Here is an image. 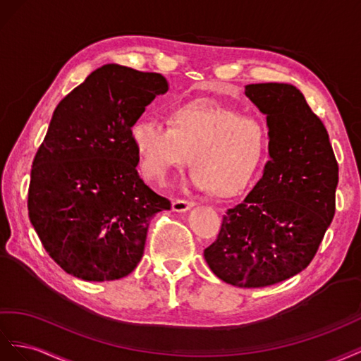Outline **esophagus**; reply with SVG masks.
Segmentation results:
<instances>
[{"label":"esophagus","mask_w":361,"mask_h":361,"mask_svg":"<svg viewBox=\"0 0 361 361\" xmlns=\"http://www.w3.org/2000/svg\"><path fill=\"white\" fill-rule=\"evenodd\" d=\"M193 205L192 201H186V200H173L172 201V210L178 212V213H184L188 212Z\"/></svg>","instance_id":"1"}]
</instances>
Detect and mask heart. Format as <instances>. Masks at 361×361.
<instances>
[{"instance_id": "obj_1", "label": "heart", "mask_w": 361, "mask_h": 361, "mask_svg": "<svg viewBox=\"0 0 361 361\" xmlns=\"http://www.w3.org/2000/svg\"><path fill=\"white\" fill-rule=\"evenodd\" d=\"M169 123L143 116L130 127L143 173L163 183L190 157V183L222 198L248 188L269 145V130L262 118L209 98L175 106Z\"/></svg>"}]
</instances>
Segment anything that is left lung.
I'll return each mask as SVG.
<instances>
[{
    "label": "left lung",
    "mask_w": 361,
    "mask_h": 361,
    "mask_svg": "<svg viewBox=\"0 0 361 361\" xmlns=\"http://www.w3.org/2000/svg\"><path fill=\"white\" fill-rule=\"evenodd\" d=\"M266 115L269 157L263 177L226 212L204 259L235 287H266L310 264L336 212L338 166L322 121L300 89L287 83L245 86Z\"/></svg>",
    "instance_id": "obj_1"
}]
</instances>
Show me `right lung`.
<instances>
[{
  "mask_svg": "<svg viewBox=\"0 0 361 361\" xmlns=\"http://www.w3.org/2000/svg\"><path fill=\"white\" fill-rule=\"evenodd\" d=\"M168 81L109 63L59 102L33 160L28 218L48 255L85 281L135 271L152 216L169 200L136 171L130 127Z\"/></svg>",
  "mask_w": 361,
  "mask_h": 361,
  "instance_id": "1",
  "label": "right lung"
}]
</instances>
